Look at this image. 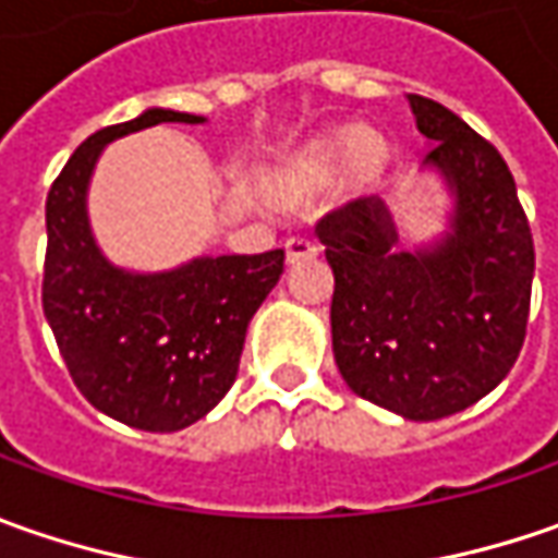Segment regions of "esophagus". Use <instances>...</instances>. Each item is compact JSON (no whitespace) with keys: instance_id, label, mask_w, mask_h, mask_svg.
<instances>
[{"instance_id":"esophagus-1","label":"esophagus","mask_w":558,"mask_h":558,"mask_svg":"<svg viewBox=\"0 0 558 558\" xmlns=\"http://www.w3.org/2000/svg\"><path fill=\"white\" fill-rule=\"evenodd\" d=\"M286 254H289V260H304V257L319 254V245L313 242L311 235L298 232V235H291L289 242H286Z\"/></svg>"}]
</instances>
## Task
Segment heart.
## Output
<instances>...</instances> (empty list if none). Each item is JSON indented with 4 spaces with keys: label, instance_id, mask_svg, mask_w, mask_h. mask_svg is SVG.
Masks as SVG:
<instances>
[{
    "label": "heart",
    "instance_id": "b5f03b06",
    "mask_svg": "<svg viewBox=\"0 0 558 558\" xmlns=\"http://www.w3.org/2000/svg\"><path fill=\"white\" fill-rule=\"evenodd\" d=\"M348 155H351V161H354L356 167L369 163L375 155L373 142L363 140V136L348 140ZM335 161H338V148H313L311 155L298 163L291 173H286V177H279V180H276V192H279V195H286V198L311 195V192H316L319 185L329 180Z\"/></svg>",
    "mask_w": 558,
    "mask_h": 558
}]
</instances>
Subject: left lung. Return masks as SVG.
Segmentation results:
<instances>
[{
    "instance_id": "1",
    "label": "left lung",
    "mask_w": 558,
    "mask_h": 558,
    "mask_svg": "<svg viewBox=\"0 0 558 558\" xmlns=\"http://www.w3.org/2000/svg\"><path fill=\"white\" fill-rule=\"evenodd\" d=\"M416 126L457 192L453 232L432 251H395L378 198L319 217L332 264V351L351 391L416 422L490 395L525 344L534 239L504 155L450 108L410 96Z\"/></svg>"
}]
</instances>
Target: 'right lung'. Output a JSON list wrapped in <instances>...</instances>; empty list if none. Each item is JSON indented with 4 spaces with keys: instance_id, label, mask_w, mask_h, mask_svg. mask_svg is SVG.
<instances>
[{
    "instance_id": "obj_1",
    "label": "right lung",
    "mask_w": 558,
    "mask_h": 558,
    "mask_svg": "<svg viewBox=\"0 0 558 558\" xmlns=\"http://www.w3.org/2000/svg\"><path fill=\"white\" fill-rule=\"evenodd\" d=\"M198 123L151 108L93 133L46 198L43 311L64 366L96 410L142 432H180L232 388L251 316L286 269V251L198 257L158 276L111 267L89 235L86 183L105 142L155 123Z\"/></svg>"
}]
</instances>
